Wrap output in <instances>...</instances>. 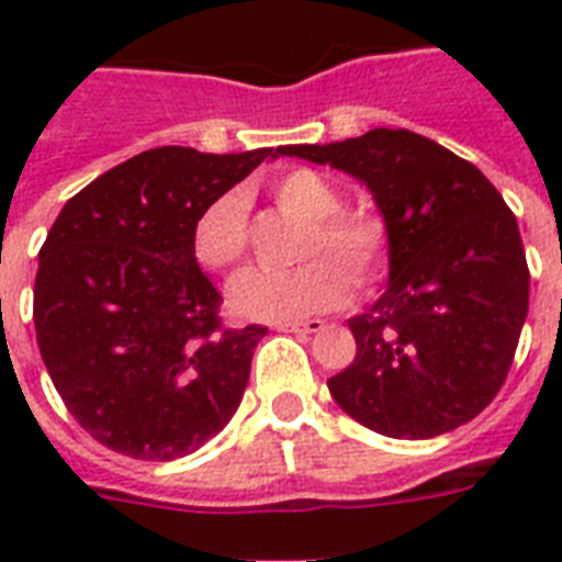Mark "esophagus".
Masks as SVG:
<instances>
[{
  "mask_svg": "<svg viewBox=\"0 0 562 562\" xmlns=\"http://www.w3.org/2000/svg\"><path fill=\"white\" fill-rule=\"evenodd\" d=\"M324 321L321 317H312V321H297V324H280L277 329L280 333H300V335H315L324 329Z\"/></svg>",
  "mask_w": 562,
  "mask_h": 562,
  "instance_id": "obj_1",
  "label": "esophagus"
}]
</instances>
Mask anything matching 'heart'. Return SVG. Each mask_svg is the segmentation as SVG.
Wrapping results in <instances>:
<instances>
[{
    "instance_id": "heart-1",
    "label": "heart",
    "mask_w": 562,
    "mask_h": 562,
    "mask_svg": "<svg viewBox=\"0 0 562 562\" xmlns=\"http://www.w3.org/2000/svg\"><path fill=\"white\" fill-rule=\"evenodd\" d=\"M277 206L306 221L291 271H245L229 285V308L250 321L285 324L329 312L382 273L391 227L373 210H344L341 192L312 169H291L271 183ZM247 250V198L227 192L206 203L192 224V256L206 271H229Z\"/></svg>"
}]
</instances>
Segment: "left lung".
I'll list each match as a JSON object with an SVG mask.
<instances>
[{"mask_svg":"<svg viewBox=\"0 0 562 562\" xmlns=\"http://www.w3.org/2000/svg\"><path fill=\"white\" fill-rule=\"evenodd\" d=\"M282 154L347 171L391 227V280L350 317L356 359L329 379L352 419L428 440L487 408L514 364L531 273L516 215L472 162L405 127Z\"/></svg>","mask_w":562,"mask_h":562,"instance_id":"obj_1","label":"left lung"}]
</instances>
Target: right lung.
<instances>
[{
	"label": "right lung",
	"instance_id": "obj_1",
	"mask_svg": "<svg viewBox=\"0 0 562 562\" xmlns=\"http://www.w3.org/2000/svg\"><path fill=\"white\" fill-rule=\"evenodd\" d=\"M162 145L66 201L40 247L34 329L78 426L139 461L201 449L236 414L265 326L224 329L192 224L265 157Z\"/></svg>",
	"mask_w": 562,
	"mask_h": 562
}]
</instances>
